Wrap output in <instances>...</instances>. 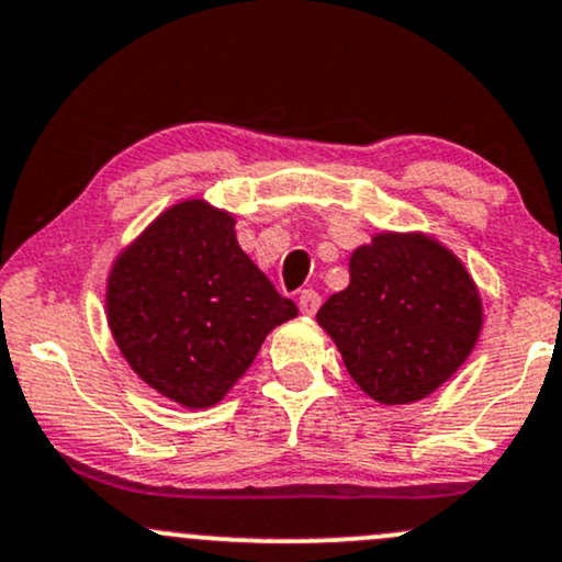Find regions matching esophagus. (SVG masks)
<instances>
[{"label": "esophagus", "mask_w": 562, "mask_h": 562, "mask_svg": "<svg viewBox=\"0 0 562 562\" xmlns=\"http://www.w3.org/2000/svg\"><path fill=\"white\" fill-rule=\"evenodd\" d=\"M317 306H321V296H317L315 291H301V296H299V310L304 312V315H315Z\"/></svg>", "instance_id": "obj_1"}]
</instances>
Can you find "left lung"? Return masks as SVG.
Here are the masks:
<instances>
[{"instance_id": "1", "label": "left lung", "mask_w": 562, "mask_h": 562, "mask_svg": "<svg viewBox=\"0 0 562 562\" xmlns=\"http://www.w3.org/2000/svg\"><path fill=\"white\" fill-rule=\"evenodd\" d=\"M358 387L412 404L465 363L482 330L476 282L428 234L382 232L350 256V285L317 312Z\"/></svg>"}]
</instances>
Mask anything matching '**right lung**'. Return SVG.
<instances>
[{
  "mask_svg": "<svg viewBox=\"0 0 562 562\" xmlns=\"http://www.w3.org/2000/svg\"><path fill=\"white\" fill-rule=\"evenodd\" d=\"M234 215L186 199L112 263L108 323L117 350L164 398L206 409L250 369L266 334L299 315L236 241Z\"/></svg>",
  "mask_w": 562,
  "mask_h": 562,
  "instance_id": "right-lung-1",
  "label": "right lung"
}]
</instances>
